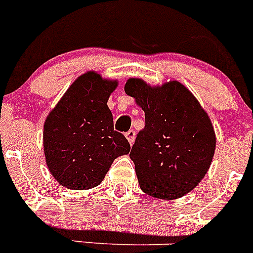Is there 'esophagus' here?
Instances as JSON below:
<instances>
[{
	"label": "esophagus",
	"mask_w": 253,
	"mask_h": 253,
	"mask_svg": "<svg viewBox=\"0 0 253 253\" xmlns=\"http://www.w3.org/2000/svg\"><path fill=\"white\" fill-rule=\"evenodd\" d=\"M125 138L128 139V142L130 143V144H133L134 140H135V131L129 130L128 133H125Z\"/></svg>",
	"instance_id": "1"
}]
</instances>
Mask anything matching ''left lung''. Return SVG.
Masks as SVG:
<instances>
[{"mask_svg":"<svg viewBox=\"0 0 253 253\" xmlns=\"http://www.w3.org/2000/svg\"><path fill=\"white\" fill-rule=\"evenodd\" d=\"M124 90L146 116L130 152L140 189L163 200L189 194L207 175L215 152L208 113L176 80L151 86L142 78H129Z\"/></svg>","mask_w":253,"mask_h":253,"instance_id":"8db88e82","label":"left lung"}]
</instances>
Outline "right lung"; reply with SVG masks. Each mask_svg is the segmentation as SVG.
<instances>
[{
  "label": "right lung",
  "instance_id": "1",
  "mask_svg": "<svg viewBox=\"0 0 253 253\" xmlns=\"http://www.w3.org/2000/svg\"><path fill=\"white\" fill-rule=\"evenodd\" d=\"M118 80L88 71L76 78L46 116L43 130L45 162L58 184L88 190L101 184L111 163L130 144L114 130L107 100Z\"/></svg>",
  "mask_w": 253,
  "mask_h": 253
}]
</instances>
